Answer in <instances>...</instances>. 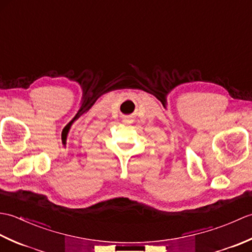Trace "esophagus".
Segmentation results:
<instances>
[{"instance_id":"obj_1","label":"esophagus","mask_w":252,"mask_h":252,"mask_svg":"<svg viewBox=\"0 0 252 252\" xmlns=\"http://www.w3.org/2000/svg\"><path fill=\"white\" fill-rule=\"evenodd\" d=\"M133 121L134 120H133L132 117H130V116H126L122 119V122L125 123V125H131V123H133Z\"/></svg>"}]
</instances>
